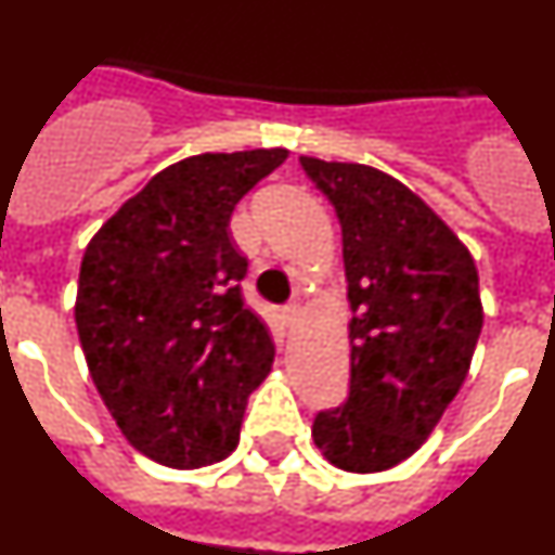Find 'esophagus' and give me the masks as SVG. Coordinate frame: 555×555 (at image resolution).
Listing matches in <instances>:
<instances>
[{
    "instance_id": "1",
    "label": "esophagus",
    "mask_w": 555,
    "mask_h": 555,
    "mask_svg": "<svg viewBox=\"0 0 555 555\" xmlns=\"http://www.w3.org/2000/svg\"><path fill=\"white\" fill-rule=\"evenodd\" d=\"M300 317H302V308L300 306H286V308H283V322H286L288 327L297 325V322H300Z\"/></svg>"
}]
</instances>
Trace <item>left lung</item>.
Wrapping results in <instances>:
<instances>
[{
	"mask_svg": "<svg viewBox=\"0 0 555 555\" xmlns=\"http://www.w3.org/2000/svg\"><path fill=\"white\" fill-rule=\"evenodd\" d=\"M341 224L352 306L350 397L313 444L345 473H384L434 434L483 327L473 253L414 191L366 164L300 155Z\"/></svg>",
	"mask_w": 555,
	"mask_h": 555,
	"instance_id": "obj_1",
	"label": "left lung"
}]
</instances>
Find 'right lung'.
<instances>
[{
    "instance_id": "right-lung-1",
    "label": "right lung",
    "mask_w": 555,
    "mask_h": 555,
    "mask_svg": "<svg viewBox=\"0 0 555 555\" xmlns=\"http://www.w3.org/2000/svg\"><path fill=\"white\" fill-rule=\"evenodd\" d=\"M288 150L203 152L160 169L88 242L75 320L86 364L132 448L171 469L228 459L274 364L244 306L238 199Z\"/></svg>"
}]
</instances>
